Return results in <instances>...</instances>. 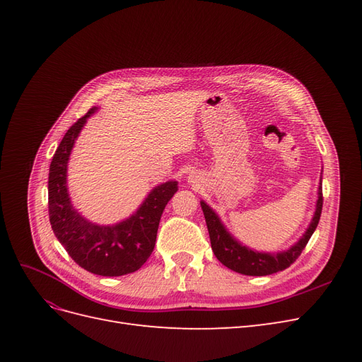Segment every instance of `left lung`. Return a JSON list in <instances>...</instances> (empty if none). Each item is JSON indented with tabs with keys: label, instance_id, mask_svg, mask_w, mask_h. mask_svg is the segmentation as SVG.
I'll return each instance as SVG.
<instances>
[{
	"label": "left lung",
	"instance_id": "obj_1",
	"mask_svg": "<svg viewBox=\"0 0 362 362\" xmlns=\"http://www.w3.org/2000/svg\"><path fill=\"white\" fill-rule=\"evenodd\" d=\"M201 206L205 216L208 234H210L211 249L214 252V255L217 257V259L228 269H231L237 273H242V275L266 276L290 267L293 262L299 258L306 243L310 242V238L315 231L317 225H319L320 216H322V206H323L322 181L319 187V201H317V208H315V213L310 228L306 229L303 237L293 247H290L286 252H281V254H276V255L261 254V252L250 250L246 246L240 245L231 235H229V233L223 228L222 222L218 221L217 214L211 210L210 206H208L204 201L201 202Z\"/></svg>",
	"mask_w": 362,
	"mask_h": 362
}]
</instances>
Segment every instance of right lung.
Instances as JSON below:
<instances>
[{
	"instance_id": "obj_1",
	"label": "right lung",
	"mask_w": 362,
	"mask_h": 362,
	"mask_svg": "<svg viewBox=\"0 0 362 362\" xmlns=\"http://www.w3.org/2000/svg\"><path fill=\"white\" fill-rule=\"evenodd\" d=\"M96 108H90L66 131L52 157L48 178V213L54 234L69 257L87 272L101 276H122L145 264L156 246L164 206L178 192V182L156 187L127 221L113 226L87 222L76 213L66 189V166L75 139Z\"/></svg>"
}]
</instances>
